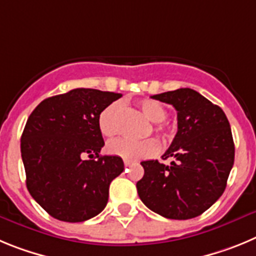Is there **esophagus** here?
Listing matches in <instances>:
<instances>
[{"label":"esophagus","instance_id":"1","mask_svg":"<svg viewBox=\"0 0 256 256\" xmlns=\"http://www.w3.org/2000/svg\"><path fill=\"white\" fill-rule=\"evenodd\" d=\"M124 164H125V167H128V166H131V164H132V162H131V160H124Z\"/></svg>","mask_w":256,"mask_h":256}]
</instances>
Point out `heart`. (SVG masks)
<instances>
[{
	"instance_id": "obj_1",
	"label": "heart",
	"mask_w": 256,
	"mask_h": 256,
	"mask_svg": "<svg viewBox=\"0 0 256 256\" xmlns=\"http://www.w3.org/2000/svg\"><path fill=\"white\" fill-rule=\"evenodd\" d=\"M140 112L149 121L153 122V132L163 142L171 140L174 128L166 121L167 110L158 100H142L138 103ZM124 114V106L121 102H114L100 112L98 117V125L104 136H116L121 130V118ZM108 153L121 156L128 160H140L154 156L158 152V144L156 140L148 139L144 142H131L126 139L112 140L107 145Z\"/></svg>"
}]
</instances>
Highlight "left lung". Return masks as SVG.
<instances>
[{"mask_svg": "<svg viewBox=\"0 0 256 256\" xmlns=\"http://www.w3.org/2000/svg\"><path fill=\"white\" fill-rule=\"evenodd\" d=\"M177 111V134L163 156L170 166L144 160L138 181L139 198L154 213L170 220H190L220 198L234 160V144L224 112L190 88L152 96Z\"/></svg>", "mask_w": 256, "mask_h": 256, "instance_id": "left-lung-1", "label": "left lung"}]
</instances>
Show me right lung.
<instances>
[{"instance_id": "add662e5", "label": "right lung", "mask_w": 256, "mask_h": 256, "mask_svg": "<svg viewBox=\"0 0 256 256\" xmlns=\"http://www.w3.org/2000/svg\"><path fill=\"white\" fill-rule=\"evenodd\" d=\"M122 94L78 88L42 100L22 135L26 188L50 216L90 220L106 208L112 180L124 171L117 156H100V112ZM88 155L90 160H82Z\"/></svg>"}]
</instances>
